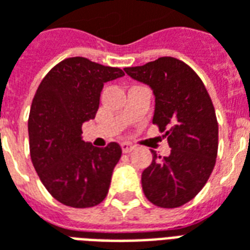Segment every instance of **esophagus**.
<instances>
[{
	"instance_id": "34e87169",
	"label": "esophagus",
	"mask_w": 250,
	"mask_h": 250,
	"mask_svg": "<svg viewBox=\"0 0 250 250\" xmlns=\"http://www.w3.org/2000/svg\"><path fill=\"white\" fill-rule=\"evenodd\" d=\"M120 146H122V150H123V152H125V154H127V152H131L135 148V146H132L130 143H122Z\"/></svg>"
}]
</instances>
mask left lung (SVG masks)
Wrapping results in <instances>:
<instances>
[{
  "mask_svg": "<svg viewBox=\"0 0 250 250\" xmlns=\"http://www.w3.org/2000/svg\"><path fill=\"white\" fill-rule=\"evenodd\" d=\"M125 71L152 89V123L171 147L168 157L151 151V165L142 173L145 195L159 208H179L201 191L214 168L218 123L211 99L198 75L174 57Z\"/></svg>",
  "mask_w": 250,
  "mask_h": 250,
  "instance_id": "1",
  "label": "left lung"
}]
</instances>
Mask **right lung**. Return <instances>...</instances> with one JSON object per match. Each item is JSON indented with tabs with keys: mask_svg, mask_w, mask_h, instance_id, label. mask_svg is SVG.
<instances>
[{
	"mask_svg": "<svg viewBox=\"0 0 250 250\" xmlns=\"http://www.w3.org/2000/svg\"><path fill=\"white\" fill-rule=\"evenodd\" d=\"M125 76L120 68L85 57H69L52 68L30 107V158L41 182L59 202L71 208L96 206L108 193L122 148H104L82 139V125L93 119L104 83Z\"/></svg>",
	"mask_w": 250,
	"mask_h": 250,
	"instance_id": "1",
	"label": "right lung"
}]
</instances>
